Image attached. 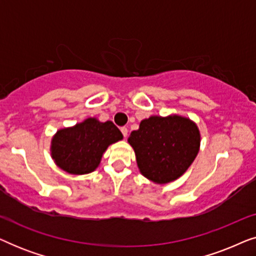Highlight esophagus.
<instances>
[{
	"mask_svg": "<svg viewBox=\"0 0 256 256\" xmlns=\"http://www.w3.org/2000/svg\"><path fill=\"white\" fill-rule=\"evenodd\" d=\"M121 132H122V135H124V138H127V135H128V129L126 128V127H121Z\"/></svg>",
	"mask_w": 256,
	"mask_h": 256,
	"instance_id": "34e87169",
	"label": "esophagus"
}]
</instances>
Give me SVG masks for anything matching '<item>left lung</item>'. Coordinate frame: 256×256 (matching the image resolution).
<instances>
[{
  "label": "left lung",
  "mask_w": 256,
  "mask_h": 256,
  "mask_svg": "<svg viewBox=\"0 0 256 256\" xmlns=\"http://www.w3.org/2000/svg\"><path fill=\"white\" fill-rule=\"evenodd\" d=\"M128 142L135 150L143 176L157 184L180 177L194 162L200 146L198 127L190 118L170 115L142 120Z\"/></svg>",
  "instance_id": "obj_1"
}]
</instances>
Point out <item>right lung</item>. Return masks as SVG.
Here are the masks:
<instances>
[{
    "instance_id": "obj_1",
    "label": "right lung",
    "mask_w": 256,
    "mask_h": 256,
    "mask_svg": "<svg viewBox=\"0 0 256 256\" xmlns=\"http://www.w3.org/2000/svg\"><path fill=\"white\" fill-rule=\"evenodd\" d=\"M121 132L112 121L86 118L72 128L57 132L51 142V155L57 166L73 174H90L99 166L108 146L122 140Z\"/></svg>"
}]
</instances>
